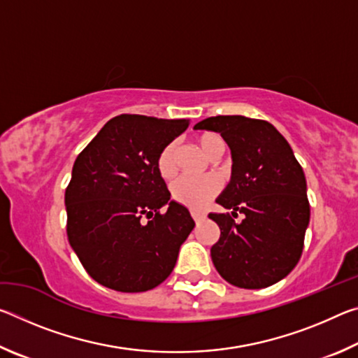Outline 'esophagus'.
I'll list each match as a JSON object with an SVG mask.
<instances>
[{
  "instance_id": "esophagus-1",
  "label": "esophagus",
  "mask_w": 358,
  "mask_h": 358,
  "mask_svg": "<svg viewBox=\"0 0 358 358\" xmlns=\"http://www.w3.org/2000/svg\"><path fill=\"white\" fill-rule=\"evenodd\" d=\"M191 216L196 222H201V221L205 220V217H207V215H205L203 211H201V210H191Z\"/></svg>"
}]
</instances>
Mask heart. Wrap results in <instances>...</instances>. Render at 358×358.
<instances>
[{
    "instance_id": "1",
    "label": "heart",
    "mask_w": 358,
    "mask_h": 358,
    "mask_svg": "<svg viewBox=\"0 0 358 358\" xmlns=\"http://www.w3.org/2000/svg\"><path fill=\"white\" fill-rule=\"evenodd\" d=\"M196 142L208 157H220L226 150V142L220 134L215 132H202L196 137ZM157 172L162 178H172L177 172V143L169 142L159 151L156 159ZM221 191V181L213 175L207 177H189L183 175L173 181L171 194L173 201L186 205L189 208H203L211 199Z\"/></svg>"
}]
</instances>
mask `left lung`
Listing matches in <instances>:
<instances>
[{"instance_id": "left-lung-1", "label": "left lung", "mask_w": 358, "mask_h": 358, "mask_svg": "<svg viewBox=\"0 0 358 358\" xmlns=\"http://www.w3.org/2000/svg\"><path fill=\"white\" fill-rule=\"evenodd\" d=\"M194 129L220 132L232 153V177L216 199L229 213H210L220 226L211 260L227 282L262 289L286 278L300 260L310 224L303 169L273 124L241 115H217Z\"/></svg>"}]
</instances>
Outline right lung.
<instances>
[{
    "mask_svg": "<svg viewBox=\"0 0 358 358\" xmlns=\"http://www.w3.org/2000/svg\"><path fill=\"white\" fill-rule=\"evenodd\" d=\"M187 126V120L118 115L77 156L64 194L66 230L83 268L102 286L145 292L172 273L196 224L171 201L156 159Z\"/></svg>",
    "mask_w": 358,
    "mask_h": 358,
    "instance_id": "obj_1",
    "label": "right lung"
}]
</instances>
